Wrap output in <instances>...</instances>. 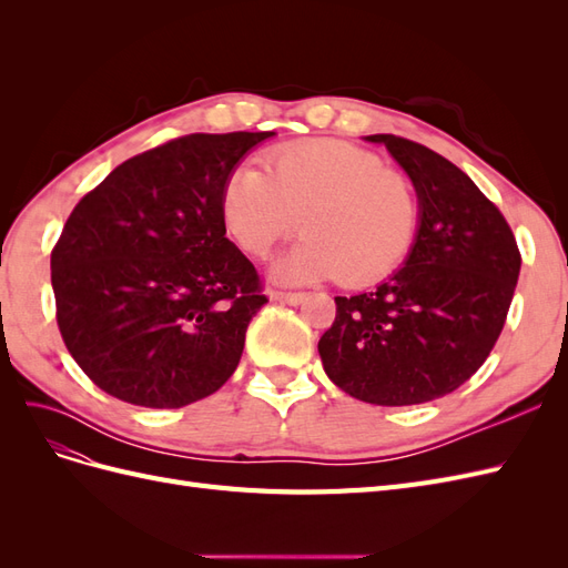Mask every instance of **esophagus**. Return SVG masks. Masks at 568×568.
I'll return each instance as SVG.
<instances>
[{"instance_id": "1", "label": "esophagus", "mask_w": 568, "mask_h": 568, "mask_svg": "<svg viewBox=\"0 0 568 568\" xmlns=\"http://www.w3.org/2000/svg\"><path fill=\"white\" fill-rule=\"evenodd\" d=\"M270 298L272 301H280V303H288V305H298L305 301V294L301 291H280V288H272L270 291Z\"/></svg>"}]
</instances>
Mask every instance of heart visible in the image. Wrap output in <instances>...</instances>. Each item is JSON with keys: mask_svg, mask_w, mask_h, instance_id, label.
Segmentation results:
<instances>
[{"mask_svg": "<svg viewBox=\"0 0 568 568\" xmlns=\"http://www.w3.org/2000/svg\"><path fill=\"white\" fill-rule=\"evenodd\" d=\"M265 170L227 178L220 213L234 242L263 257L301 227L305 236L277 265L288 282L336 277L379 282L403 263L417 232L415 184L376 153L348 142H298L270 151Z\"/></svg>", "mask_w": 568, "mask_h": 568, "instance_id": "heart-1", "label": "heart"}]
</instances>
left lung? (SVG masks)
Masks as SVG:
<instances>
[{"label":"left lung","mask_w":568,"mask_h":568,"mask_svg":"<svg viewBox=\"0 0 568 568\" xmlns=\"http://www.w3.org/2000/svg\"><path fill=\"white\" fill-rule=\"evenodd\" d=\"M419 196L407 263L376 291L336 296L317 343L324 372L353 398L403 407L443 398L486 363L505 326L521 253L500 209L440 153L369 134Z\"/></svg>","instance_id":"1"}]
</instances>
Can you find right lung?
I'll return each instance as SVG.
<instances>
[{
  "label": "right lung",
  "mask_w": 568,
  "mask_h": 568,
  "mask_svg": "<svg viewBox=\"0 0 568 568\" xmlns=\"http://www.w3.org/2000/svg\"><path fill=\"white\" fill-rule=\"evenodd\" d=\"M272 134L178 136L118 165L65 220L51 248L59 332L113 398L184 407L234 374L267 296L225 236L220 194Z\"/></svg>",
  "instance_id": "add662e5"
}]
</instances>
